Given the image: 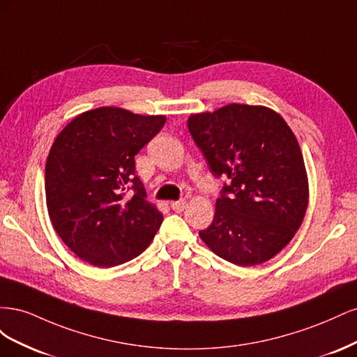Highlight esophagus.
Here are the masks:
<instances>
[{
	"label": "esophagus",
	"mask_w": 357,
	"mask_h": 357,
	"mask_svg": "<svg viewBox=\"0 0 357 357\" xmlns=\"http://www.w3.org/2000/svg\"><path fill=\"white\" fill-rule=\"evenodd\" d=\"M186 205H188V202L185 201V199H181V201H172L171 202V208L174 210V211H177V213H180V211H183L186 208Z\"/></svg>",
	"instance_id": "obj_1"
}]
</instances>
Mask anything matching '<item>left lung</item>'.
<instances>
[{"label": "left lung", "mask_w": 357, "mask_h": 357, "mask_svg": "<svg viewBox=\"0 0 357 357\" xmlns=\"http://www.w3.org/2000/svg\"><path fill=\"white\" fill-rule=\"evenodd\" d=\"M188 128L214 177H228L202 241L240 266L264 264L286 247L308 207V177L295 134L262 105L228 104L190 114Z\"/></svg>", "instance_id": "1"}]
</instances>
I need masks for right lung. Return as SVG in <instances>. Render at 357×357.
Here are the masks:
<instances>
[{"label": "right lung", "mask_w": 357, "mask_h": 357, "mask_svg": "<svg viewBox=\"0 0 357 357\" xmlns=\"http://www.w3.org/2000/svg\"><path fill=\"white\" fill-rule=\"evenodd\" d=\"M165 116L100 107L74 117L53 143L45 172L50 222L73 253L110 268L143 253L162 223L135 176V155ZM132 190V199L124 195Z\"/></svg>", "instance_id": "obj_1"}]
</instances>
